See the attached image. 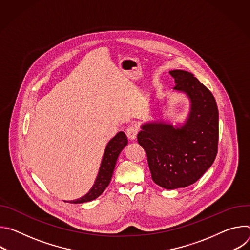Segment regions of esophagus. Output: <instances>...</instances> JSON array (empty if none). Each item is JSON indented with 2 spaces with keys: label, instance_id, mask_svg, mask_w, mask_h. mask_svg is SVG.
Returning <instances> with one entry per match:
<instances>
[{
  "label": "esophagus",
  "instance_id": "esophagus-1",
  "mask_svg": "<svg viewBox=\"0 0 250 250\" xmlns=\"http://www.w3.org/2000/svg\"><path fill=\"white\" fill-rule=\"evenodd\" d=\"M137 132H138V128L135 125H130L126 129V135H127V137L130 140H132V139H134L136 137Z\"/></svg>",
  "mask_w": 250,
  "mask_h": 250
}]
</instances>
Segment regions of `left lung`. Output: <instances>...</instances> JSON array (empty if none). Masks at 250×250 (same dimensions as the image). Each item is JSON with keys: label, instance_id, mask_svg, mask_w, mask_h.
<instances>
[{"label": "left lung", "instance_id": "obj_1", "mask_svg": "<svg viewBox=\"0 0 250 250\" xmlns=\"http://www.w3.org/2000/svg\"><path fill=\"white\" fill-rule=\"evenodd\" d=\"M174 90L191 101L189 117L179 127L165 123H147L137 134L147 155L152 180L173 190L194 184L211 166L218 153L219 111L215 98L194 75L172 70Z\"/></svg>", "mask_w": 250, "mask_h": 250}]
</instances>
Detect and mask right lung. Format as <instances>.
Masks as SVG:
<instances>
[{"instance_id":"right-lung-1","label":"right lung","mask_w":250,"mask_h":250,"mask_svg":"<svg viewBox=\"0 0 250 250\" xmlns=\"http://www.w3.org/2000/svg\"><path fill=\"white\" fill-rule=\"evenodd\" d=\"M126 145H127V137L123 131H120L119 133H117V135H115L109 141V144L106 145V147L102 159V163L96 178V181L92 186L91 190L85 196L74 201H70V203L81 204V203L90 202L98 198L104 191V189L109 186L110 181L112 179L118 157L121 151L124 149V147Z\"/></svg>"}]
</instances>
